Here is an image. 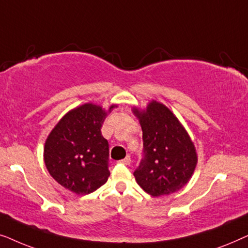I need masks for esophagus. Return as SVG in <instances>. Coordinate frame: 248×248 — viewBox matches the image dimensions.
I'll use <instances>...</instances> for the list:
<instances>
[{
	"instance_id": "1",
	"label": "esophagus",
	"mask_w": 248,
	"mask_h": 248,
	"mask_svg": "<svg viewBox=\"0 0 248 248\" xmlns=\"http://www.w3.org/2000/svg\"><path fill=\"white\" fill-rule=\"evenodd\" d=\"M121 162H122V164H124V165H130L131 164V157H130V155H126V157H125L124 159H122Z\"/></svg>"
}]
</instances>
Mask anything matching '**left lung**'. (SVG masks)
Listing matches in <instances>:
<instances>
[{
  "instance_id": "8db88e82",
  "label": "left lung",
  "mask_w": 248,
  "mask_h": 248,
  "mask_svg": "<svg viewBox=\"0 0 248 248\" xmlns=\"http://www.w3.org/2000/svg\"><path fill=\"white\" fill-rule=\"evenodd\" d=\"M143 132L144 158L134 171L135 181L151 196L169 195L189 182L198 154L187 131L164 104L151 100L145 109L133 107Z\"/></svg>"
}]
</instances>
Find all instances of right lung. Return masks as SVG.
<instances>
[{
    "label": "right lung",
    "mask_w": 248,
    "mask_h": 248,
    "mask_svg": "<svg viewBox=\"0 0 248 248\" xmlns=\"http://www.w3.org/2000/svg\"><path fill=\"white\" fill-rule=\"evenodd\" d=\"M117 105L104 109L87 103L67 111L47 137L44 161L50 176L78 195L93 193L109 177L108 141L100 128L107 114Z\"/></svg>",
    "instance_id": "1"
}]
</instances>
